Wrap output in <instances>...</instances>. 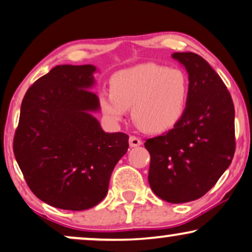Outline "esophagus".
Wrapping results in <instances>:
<instances>
[{
	"label": "esophagus",
	"instance_id": "1",
	"mask_svg": "<svg viewBox=\"0 0 252 252\" xmlns=\"http://www.w3.org/2000/svg\"><path fill=\"white\" fill-rule=\"evenodd\" d=\"M129 145H130V147L140 146V145H142V140H140L138 137H136V136H130Z\"/></svg>",
	"mask_w": 252,
	"mask_h": 252
}]
</instances>
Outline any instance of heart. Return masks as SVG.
I'll return each mask as SVG.
<instances>
[{"mask_svg": "<svg viewBox=\"0 0 252 252\" xmlns=\"http://www.w3.org/2000/svg\"><path fill=\"white\" fill-rule=\"evenodd\" d=\"M189 78L181 69L144 63L121 70L110 79V92H102L99 105L113 122H120L132 107V119L144 131L165 132L186 112Z\"/></svg>", "mask_w": 252, "mask_h": 252, "instance_id": "heart-1", "label": "heart"}]
</instances>
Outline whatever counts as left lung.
I'll return each mask as SVG.
<instances>
[{"instance_id":"1","label":"left lung","mask_w":252,"mask_h":252,"mask_svg":"<svg viewBox=\"0 0 252 252\" xmlns=\"http://www.w3.org/2000/svg\"><path fill=\"white\" fill-rule=\"evenodd\" d=\"M189 75L182 119L169 131L145 142L149 183L162 200L180 204L203 197L235 153V109L220 76L198 54L174 53Z\"/></svg>"}]
</instances>
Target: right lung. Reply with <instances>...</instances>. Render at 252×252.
<instances>
[{"label": "right lung", "mask_w": 252, "mask_h": 252, "mask_svg": "<svg viewBox=\"0 0 252 252\" xmlns=\"http://www.w3.org/2000/svg\"><path fill=\"white\" fill-rule=\"evenodd\" d=\"M95 66L56 65L26 91L13 153L33 193L62 210L91 209L108 192L110 175L129 136L105 132L91 112Z\"/></svg>", "instance_id": "1"}]
</instances>
